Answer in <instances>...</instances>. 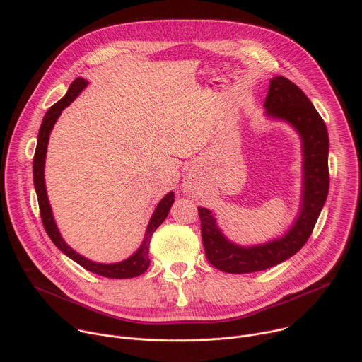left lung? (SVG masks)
Masks as SVG:
<instances>
[{"label":"left lung","instance_id":"obj_1","mask_svg":"<svg viewBox=\"0 0 362 362\" xmlns=\"http://www.w3.org/2000/svg\"><path fill=\"white\" fill-rule=\"evenodd\" d=\"M264 107L265 116L288 123L300 137V209L292 226L281 238L242 246L223 235L212 211L197 208L206 257L215 268L228 274L259 272L289 259L311 236L328 196V130L311 100L291 80L276 76L269 81Z\"/></svg>","mask_w":362,"mask_h":362}]
</instances>
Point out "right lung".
<instances>
[{
	"instance_id": "add662e5",
	"label": "right lung",
	"mask_w": 362,
	"mask_h": 362,
	"mask_svg": "<svg viewBox=\"0 0 362 362\" xmlns=\"http://www.w3.org/2000/svg\"><path fill=\"white\" fill-rule=\"evenodd\" d=\"M88 81L84 80L83 77H77L69 87V91L66 93V95L59 100L54 106H51L48 109V112L45 113L40 132H38V137H37V147H35V154H34V162H33V176H34V187L37 192V197H38V206H40V215H41V221L44 225V229L47 232V235L49 236V239L53 240V243L66 255L69 256L70 259H73L74 262H77L78 265H81L84 269L97 274L100 276L105 278H113V279H129V278H134L141 275L144 271H147L148 265H150V259H148V243L151 239V235L154 233L162 222L168 218L169 211L172 208V204L175 202V194L173 192H169L156 206L154 209L143 242L139 246V249L129 256L127 259L122 261V262H116V264H98L94 261L87 259L83 255L77 253L74 249H71L66 240L63 239L57 223L54 221L53 216V211H51V206L48 202V196H47V190H45V179H44V168H45V156H47V146H48V140H49V133L53 130L57 119L60 117V115L63 113V110L71 105V103L76 100V97L87 87Z\"/></svg>"
}]
</instances>
